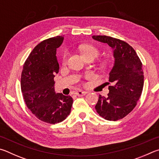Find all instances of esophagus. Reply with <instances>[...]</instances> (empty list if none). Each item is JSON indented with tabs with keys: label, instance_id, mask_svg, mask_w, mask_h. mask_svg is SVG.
I'll list each match as a JSON object with an SVG mask.
<instances>
[{
	"label": "esophagus",
	"instance_id": "esophagus-1",
	"mask_svg": "<svg viewBox=\"0 0 159 159\" xmlns=\"http://www.w3.org/2000/svg\"><path fill=\"white\" fill-rule=\"evenodd\" d=\"M86 93H87V91H76V93H75V94H76V96H83L86 95Z\"/></svg>",
	"mask_w": 159,
	"mask_h": 159
}]
</instances>
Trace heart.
I'll use <instances>...</instances> for the list:
<instances>
[{"mask_svg": "<svg viewBox=\"0 0 159 159\" xmlns=\"http://www.w3.org/2000/svg\"><path fill=\"white\" fill-rule=\"evenodd\" d=\"M80 49L81 50L82 53L84 57H87V56H93L94 57H96L98 55V49L92 45H89V44H82V45L80 46ZM69 56V52H66L64 53L63 57V62L65 63H66L67 60H68Z\"/></svg>", "mask_w": 159, "mask_h": 159, "instance_id": "obj_1", "label": "heart"}]
</instances>
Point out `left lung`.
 I'll list each match as a JSON object with an SVG mask.
<instances>
[{
	"instance_id": "8db88e82",
	"label": "left lung",
	"mask_w": 159,
	"mask_h": 159,
	"mask_svg": "<svg viewBox=\"0 0 159 159\" xmlns=\"http://www.w3.org/2000/svg\"><path fill=\"white\" fill-rule=\"evenodd\" d=\"M96 41L106 43L113 50L114 65L109 73L107 96L99 95L95 106L106 120L117 121L134 109L144 85L143 64L134 49L126 42L106 35H93ZM109 84V83H108Z\"/></svg>"
}]
</instances>
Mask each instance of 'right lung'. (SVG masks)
I'll list each match as a JSON object with an SVG mask.
<instances>
[{
	"instance_id": "add662e5",
	"label": "right lung",
	"mask_w": 159,
	"mask_h": 159,
	"mask_svg": "<svg viewBox=\"0 0 159 159\" xmlns=\"http://www.w3.org/2000/svg\"><path fill=\"white\" fill-rule=\"evenodd\" d=\"M64 37L58 35L39 43L25 62L21 77L24 101L36 117L49 124L63 121L70 112L72 98L56 93L55 74L59 70L57 49Z\"/></svg>"
}]
</instances>
